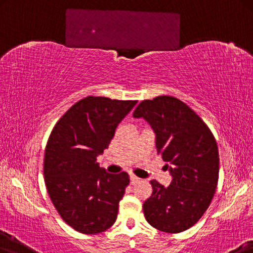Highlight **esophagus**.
Instances as JSON below:
<instances>
[{
	"instance_id": "34e87169",
	"label": "esophagus",
	"mask_w": 253,
	"mask_h": 253,
	"mask_svg": "<svg viewBox=\"0 0 253 253\" xmlns=\"http://www.w3.org/2000/svg\"><path fill=\"white\" fill-rule=\"evenodd\" d=\"M139 181H141V179L136 177V175H134V174L130 175V183L131 184H136V183H138Z\"/></svg>"
}]
</instances>
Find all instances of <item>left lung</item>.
<instances>
[{
	"label": "left lung",
	"instance_id": "obj_1",
	"mask_svg": "<svg viewBox=\"0 0 253 253\" xmlns=\"http://www.w3.org/2000/svg\"><path fill=\"white\" fill-rule=\"evenodd\" d=\"M133 116L143 117L156 135V150L172 181L151 180L143 211L150 225L167 233L194 226L210 207L218 182L219 156L213 133L189 106L171 95L144 100Z\"/></svg>",
	"mask_w": 253,
	"mask_h": 253
}]
</instances>
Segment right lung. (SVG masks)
I'll use <instances>...</instances> for the list:
<instances>
[{"label":"right lung","mask_w":253,"mask_h":253,"mask_svg":"<svg viewBox=\"0 0 253 253\" xmlns=\"http://www.w3.org/2000/svg\"><path fill=\"white\" fill-rule=\"evenodd\" d=\"M136 103L90 95L72 106L49 135L43 158L48 195L64 222L80 233H101L116 222L129 175L107 173L97 156Z\"/></svg>","instance_id":"1"}]
</instances>
